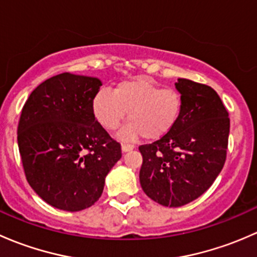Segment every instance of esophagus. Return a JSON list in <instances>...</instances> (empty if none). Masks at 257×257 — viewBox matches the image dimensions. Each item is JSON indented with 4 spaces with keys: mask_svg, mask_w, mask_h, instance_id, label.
Masks as SVG:
<instances>
[{
    "mask_svg": "<svg viewBox=\"0 0 257 257\" xmlns=\"http://www.w3.org/2000/svg\"><path fill=\"white\" fill-rule=\"evenodd\" d=\"M133 149H134V145L121 144V150H123V152H129V150H133Z\"/></svg>",
    "mask_w": 257,
    "mask_h": 257,
    "instance_id": "esophagus-1",
    "label": "esophagus"
}]
</instances>
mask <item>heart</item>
Wrapping results in <instances>:
<instances>
[{
	"label": "heart",
	"instance_id": "1",
	"mask_svg": "<svg viewBox=\"0 0 257 257\" xmlns=\"http://www.w3.org/2000/svg\"><path fill=\"white\" fill-rule=\"evenodd\" d=\"M184 95L175 88L162 85L150 77H138L116 84L113 93L99 90L92 100L95 119L107 131H115L128 113V125L120 132L126 141L143 137L159 141L169 136L184 112Z\"/></svg>",
	"mask_w": 257,
	"mask_h": 257
}]
</instances>
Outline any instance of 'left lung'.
I'll list each match as a JSON object with an SVG mask.
<instances>
[{
  "instance_id": "1",
  "label": "left lung",
  "mask_w": 257,
  "mask_h": 257,
  "mask_svg": "<svg viewBox=\"0 0 257 257\" xmlns=\"http://www.w3.org/2000/svg\"><path fill=\"white\" fill-rule=\"evenodd\" d=\"M185 105L169 136L139 147V180L152 200L170 208L198 199L212 185L226 160L230 118L211 87L179 78Z\"/></svg>"
}]
</instances>
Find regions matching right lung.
<instances>
[{
    "label": "right lung",
    "instance_id": "1",
    "mask_svg": "<svg viewBox=\"0 0 257 257\" xmlns=\"http://www.w3.org/2000/svg\"><path fill=\"white\" fill-rule=\"evenodd\" d=\"M100 85L98 78L57 74L31 93L21 112L17 142L26 179L57 209L92 206L121 158L120 144L93 114Z\"/></svg>",
    "mask_w": 257,
    "mask_h": 257
}]
</instances>
